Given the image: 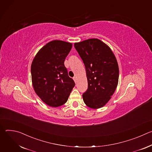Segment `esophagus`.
Listing matches in <instances>:
<instances>
[{
    "label": "esophagus",
    "mask_w": 152,
    "mask_h": 152,
    "mask_svg": "<svg viewBox=\"0 0 152 152\" xmlns=\"http://www.w3.org/2000/svg\"><path fill=\"white\" fill-rule=\"evenodd\" d=\"M73 79V80H75V82H76V76H74Z\"/></svg>",
    "instance_id": "obj_1"
}]
</instances>
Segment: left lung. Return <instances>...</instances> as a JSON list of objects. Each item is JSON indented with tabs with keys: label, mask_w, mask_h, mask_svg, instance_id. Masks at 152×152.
Returning <instances> with one entry per match:
<instances>
[{
	"label": "left lung",
	"mask_w": 152,
	"mask_h": 152,
	"mask_svg": "<svg viewBox=\"0 0 152 152\" xmlns=\"http://www.w3.org/2000/svg\"><path fill=\"white\" fill-rule=\"evenodd\" d=\"M74 46L84 63L88 80V89L82 94L83 102L93 109L102 107L117 86L119 69L115 55L97 38L76 42Z\"/></svg>",
	"instance_id": "left-lung-1"
}]
</instances>
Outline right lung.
I'll return each mask as SVG.
<instances>
[{
    "label": "right lung",
    "instance_id": "right-lung-1",
    "mask_svg": "<svg viewBox=\"0 0 152 152\" xmlns=\"http://www.w3.org/2000/svg\"><path fill=\"white\" fill-rule=\"evenodd\" d=\"M72 48V43L52 41L39 50L32 62L31 70L34 90L50 106L64 104L75 85L64 66L65 59Z\"/></svg>",
    "mask_w": 152,
    "mask_h": 152
}]
</instances>
